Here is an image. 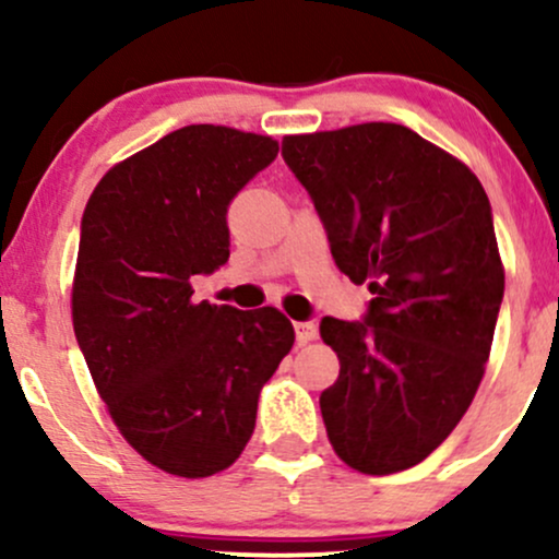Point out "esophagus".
<instances>
[{
    "instance_id": "obj_1",
    "label": "esophagus",
    "mask_w": 559,
    "mask_h": 559,
    "mask_svg": "<svg viewBox=\"0 0 559 559\" xmlns=\"http://www.w3.org/2000/svg\"><path fill=\"white\" fill-rule=\"evenodd\" d=\"M294 331H297V342L305 346L310 344L312 338L318 336V325L312 320H301V323H294Z\"/></svg>"
}]
</instances>
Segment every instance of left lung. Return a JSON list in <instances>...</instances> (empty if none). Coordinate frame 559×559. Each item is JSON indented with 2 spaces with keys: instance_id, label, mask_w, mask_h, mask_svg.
Instances as JSON below:
<instances>
[{
  "instance_id": "8db88e82",
  "label": "left lung",
  "mask_w": 559,
  "mask_h": 559,
  "mask_svg": "<svg viewBox=\"0 0 559 559\" xmlns=\"http://www.w3.org/2000/svg\"><path fill=\"white\" fill-rule=\"evenodd\" d=\"M336 267L373 299L362 320H320L338 355L320 394L346 465L370 476L423 463L471 407L489 360L504 271L484 186L396 123L286 136Z\"/></svg>"
}]
</instances>
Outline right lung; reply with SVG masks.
Masks as SVG:
<instances>
[{
	"label": "right lung",
	"instance_id": "right-lung-1",
	"mask_svg": "<svg viewBox=\"0 0 559 559\" xmlns=\"http://www.w3.org/2000/svg\"><path fill=\"white\" fill-rule=\"evenodd\" d=\"M275 155L271 136L186 126L115 165L83 210L75 338L128 444L173 476L236 463L294 344L275 307L191 299V278L228 262V204Z\"/></svg>",
	"mask_w": 559,
	"mask_h": 559
}]
</instances>
